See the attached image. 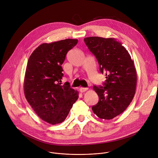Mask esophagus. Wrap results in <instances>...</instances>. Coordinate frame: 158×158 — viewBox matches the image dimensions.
<instances>
[{
    "label": "esophagus",
    "instance_id": "34e87169",
    "mask_svg": "<svg viewBox=\"0 0 158 158\" xmlns=\"http://www.w3.org/2000/svg\"><path fill=\"white\" fill-rule=\"evenodd\" d=\"M87 89H88V88H86V87H81L79 89V90L81 92H85Z\"/></svg>",
    "mask_w": 158,
    "mask_h": 158
}]
</instances>
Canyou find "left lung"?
Masks as SVG:
<instances>
[{
  "label": "left lung",
  "mask_w": 158,
  "mask_h": 158,
  "mask_svg": "<svg viewBox=\"0 0 158 158\" xmlns=\"http://www.w3.org/2000/svg\"><path fill=\"white\" fill-rule=\"evenodd\" d=\"M84 40L95 56L100 73L106 74L103 86L93 87L99 100L92 106V111L101 119H112L127 109L135 94L137 74L134 63L115 38L92 36Z\"/></svg>",
  "instance_id": "obj_1"
}]
</instances>
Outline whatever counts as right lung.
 I'll return each mask as SVG.
<instances>
[{
  "label": "right lung",
  "mask_w": 158,
  "mask_h": 158,
  "mask_svg": "<svg viewBox=\"0 0 158 158\" xmlns=\"http://www.w3.org/2000/svg\"><path fill=\"white\" fill-rule=\"evenodd\" d=\"M78 42L66 39L43 43L30 55L24 79V93L31 107L43 120L51 125L63 122L79 97L66 82L61 85V66L67 52Z\"/></svg>",
  "instance_id": "right-lung-1"
}]
</instances>
